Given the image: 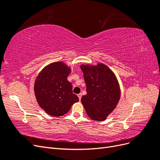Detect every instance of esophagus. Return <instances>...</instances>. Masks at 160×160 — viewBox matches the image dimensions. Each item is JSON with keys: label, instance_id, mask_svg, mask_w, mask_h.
I'll return each instance as SVG.
<instances>
[{"label": "esophagus", "instance_id": "obj_1", "mask_svg": "<svg viewBox=\"0 0 160 160\" xmlns=\"http://www.w3.org/2000/svg\"><path fill=\"white\" fill-rule=\"evenodd\" d=\"M77 96H78V98H79V100H81V97H82V94H81V93H79L78 95H77Z\"/></svg>", "mask_w": 160, "mask_h": 160}]
</instances>
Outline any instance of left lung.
<instances>
[{
    "mask_svg": "<svg viewBox=\"0 0 160 160\" xmlns=\"http://www.w3.org/2000/svg\"><path fill=\"white\" fill-rule=\"evenodd\" d=\"M87 94L81 103L89 117L103 121L117 106L121 95L117 78L108 67L103 63L96 66L82 65Z\"/></svg>",
    "mask_w": 160,
    "mask_h": 160,
    "instance_id": "1",
    "label": "left lung"
}]
</instances>
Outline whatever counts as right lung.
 <instances>
[{"mask_svg": "<svg viewBox=\"0 0 160 160\" xmlns=\"http://www.w3.org/2000/svg\"><path fill=\"white\" fill-rule=\"evenodd\" d=\"M71 69L58 61L46 66L38 74L34 85L37 102L45 112L54 117L67 113L79 98L72 93V84L67 80Z\"/></svg>", "mask_w": 160, "mask_h": 160, "instance_id": "add662e5", "label": "right lung"}]
</instances>
